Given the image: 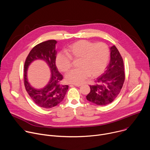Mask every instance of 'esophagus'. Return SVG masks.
<instances>
[{
    "label": "esophagus",
    "mask_w": 150,
    "mask_h": 150,
    "mask_svg": "<svg viewBox=\"0 0 150 150\" xmlns=\"http://www.w3.org/2000/svg\"><path fill=\"white\" fill-rule=\"evenodd\" d=\"M74 85H75V86H76V87H80V86H81V85H82V84H74Z\"/></svg>",
    "instance_id": "34e87169"
}]
</instances>
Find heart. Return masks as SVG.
I'll return each mask as SVG.
<instances>
[{"instance_id": "b5f03b06", "label": "heart", "mask_w": 150, "mask_h": 150, "mask_svg": "<svg viewBox=\"0 0 150 150\" xmlns=\"http://www.w3.org/2000/svg\"><path fill=\"white\" fill-rule=\"evenodd\" d=\"M65 52L67 54L59 53L56 57L57 68L66 73L72 67V61L78 60V69L72 70L66 75L69 83L79 84L88 76L96 77L100 75L108 66L110 50L104 42H95L81 40L68 46Z\"/></svg>"}]
</instances>
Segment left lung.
Segmentation results:
<instances>
[{"label":"left lung","instance_id":"1","mask_svg":"<svg viewBox=\"0 0 150 150\" xmlns=\"http://www.w3.org/2000/svg\"><path fill=\"white\" fill-rule=\"evenodd\" d=\"M110 61L104 74L90 85V92L86 96L89 101L99 105L111 103L120 93L125 79L123 60L119 50L110 47Z\"/></svg>","mask_w":150,"mask_h":150}]
</instances>
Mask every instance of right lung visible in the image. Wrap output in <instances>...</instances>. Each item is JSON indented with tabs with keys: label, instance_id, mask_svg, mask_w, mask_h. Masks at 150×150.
I'll return each instance as SVG.
<instances>
[{
	"label": "right lung",
	"instance_id": "add662e5",
	"mask_svg": "<svg viewBox=\"0 0 150 150\" xmlns=\"http://www.w3.org/2000/svg\"><path fill=\"white\" fill-rule=\"evenodd\" d=\"M57 41L54 40L40 42L34 46L29 53L24 64V85L25 90L33 101L39 107L50 109L59 104L65 97L68 90L67 85H62L63 77L56 65L57 52L55 50ZM36 59L45 60L51 68L52 76L47 86L42 89L32 88L28 82L26 71L30 63Z\"/></svg>",
	"mask_w": 150,
	"mask_h": 150
}]
</instances>
